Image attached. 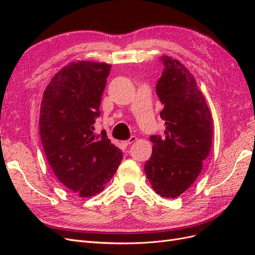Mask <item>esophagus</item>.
Instances as JSON below:
<instances>
[{
    "label": "esophagus",
    "mask_w": 255,
    "mask_h": 255,
    "mask_svg": "<svg viewBox=\"0 0 255 255\" xmlns=\"http://www.w3.org/2000/svg\"><path fill=\"white\" fill-rule=\"evenodd\" d=\"M137 140V137H135V136H132L129 138V139H128V140H126V141H123V144L125 145H128V144H132L133 142H135Z\"/></svg>",
    "instance_id": "obj_1"
}]
</instances>
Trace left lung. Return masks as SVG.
Listing matches in <instances>:
<instances>
[{
    "label": "left lung",
    "instance_id": "left-lung-1",
    "mask_svg": "<svg viewBox=\"0 0 255 255\" xmlns=\"http://www.w3.org/2000/svg\"><path fill=\"white\" fill-rule=\"evenodd\" d=\"M164 71L156 95L164 105L165 135L150 137L153 149L144 172L153 190L163 198L186 191L203 168L213 140L212 115L196 79L179 60L161 56Z\"/></svg>",
    "mask_w": 255,
    "mask_h": 255
}]
</instances>
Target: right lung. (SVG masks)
<instances>
[{"label": "right lung", "mask_w": 255, "mask_h": 255, "mask_svg": "<svg viewBox=\"0 0 255 255\" xmlns=\"http://www.w3.org/2000/svg\"><path fill=\"white\" fill-rule=\"evenodd\" d=\"M112 66L72 61L53 76L43 92L39 133L58 181L82 198L101 192L122 160L103 129L95 133Z\"/></svg>", "instance_id": "obj_1"}]
</instances>
